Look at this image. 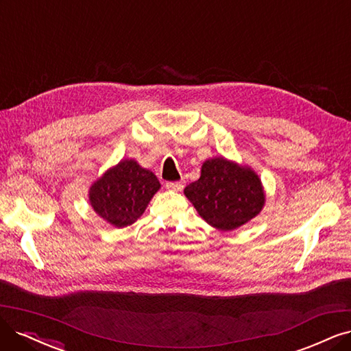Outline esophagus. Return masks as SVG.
<instances>
[{"instance_id":"34e87169","label":"esophagus","mask_w":351,"mask_h":351,"mask_svg":"<svg viewBox=\"0 0 351 351\" xmlns=\"http://www.w3.org/2000/svg\"><path fill=\"white\" fill-rule=\"evenodd\" d=\"M165 186H166L169 191H176V192H179V191L184 189V182H182V180H179V182H166Z\"/></svg>"}]
</instances>
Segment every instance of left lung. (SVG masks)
I'll return each mask as SVG.
<instances>
[{
	"label": "left lung",
	"instance_id": "left-lung-1",
	"mask_svg": "<svg viewBox=\"0 0 351 351\" xmlns=\"http://www.w3.org/2000/svg\"><path fill=\"white\" fill-rule=\"evenodd\" d=\"M184 192L205 221L223 231L250 221L265 204L262 182L252 169L223 158L206 160L201 178Z\"/></svg>",
	"mask_w": 351,
	"mask_h": 351
}]
</instances>
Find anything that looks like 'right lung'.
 I'll return each instance as SVG.
<instances>
[{"instance_id":"1","label":"right lung","mask_w":351,"mask_h":351,"mask_svg":"<svg viewBox=\"0 0 351 351\" xmlns=\"http://www.w3.org/2000/svg\"><path fill=\"white\" fill-rule=\"evenodd\" d=\"M158 178L134 160H121L90 186L89 202L95 213L115 227H127L145 213L159 191Z\"/></svg>"}]
</instances>
